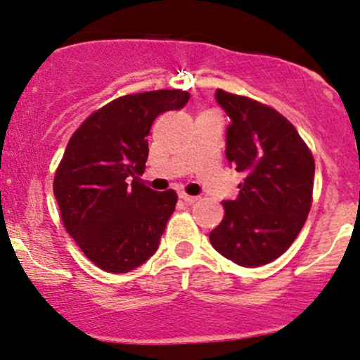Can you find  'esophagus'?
Wrapping results in <instances>:
<instances>
[{
  "label": "esophagus",
  "instance_id": "1",
  "mask_svg": "<svg viewBox=\"0 0 360 360\" xmlns=\"http://www.w3.org/2000/svg\"><path fill=\"white\" fill-rule=\"evenodd\" d=\"M179 199H183L186 204H194V202H198V200H199L198 195H189L186 193H179Z\"/></svg>",
  "mask_w": 360,
  "mask_h": 360
}]
</instances>
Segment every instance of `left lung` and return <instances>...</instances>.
Returning a JSON list of instances; mask_svg holds the SVG:
<instances>
[{
    "label": "left lung",
    "instance_id": "1",
    "mask_svg": "<svg viewBox=\"0 0 360 360\" xmlns=\"http://www.w3.org/2000/svg\"><path fill=\"white\" fill-rule=\"evenodd\" d=\"M229 115L225 156L245 172L236 200L209 233L220 255L240 266L266 265L288 250L313 204L314 158L288 118L273 107L217 90Z\"/></svg>",
    "mask_w": 360,
    "mask_h": 360
}]
</instances>
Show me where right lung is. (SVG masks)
I'll list each match as a JSON object with an SVG mask.
<instances>
[{"instance_id":"add662e5","label":"right lung","mask_w":360,"mask_h":360,"mask_svg":"<svg viewBox=\"0 0 360 360\" xmlns=\"http://www.w3.org/2000/svg\"><path fill=\"white\" fill-rule=\"evenodd\" d=\"M186 90L123 95L95 110L70 136L54 174L62 224L94 265L128 273L158 250L177 194L156 193L140 174L158 115L189 102Z\"/></svg>"}]
</instances>
